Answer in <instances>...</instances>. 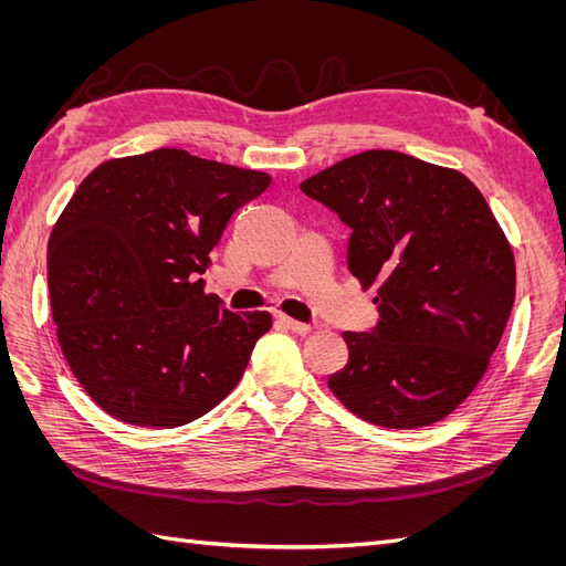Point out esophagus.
Listing matches in <instances>:
<instances>
[{"mask_svg": "<svg viewBox=\"0 0 566 566\" xmlns=\"http://www.w3.org/2000/svg\"><path fill=\"white\" fill-rule=\"evenodd\" d=\"M276 321L283 325V328L293 331V333H297V335H306V333H312V325H310V323L295 321V318H290V316H285V314H279V316H276Z\"/></svg>", "mask_w": 566, "mask_h": 566, "instance_id": "obj_1", "label": "esophagus"}]
</instances>
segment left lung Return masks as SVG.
Returning <instances> with one entry per match:
<instances>
[{"label": "left lung", "instance_id": "left-lung-1", "mask_svg": "<svg viewBox=\"0 0 566 566\" xmlns=\"http://www.w3.org/2000/svg\"><path fill=\"white\" fill-rule=\"evenodd\" d=\"M352 229L347 262L380 321L345 333L328 387L389 430L447 418L484 378L515 302V254L479 188L449 167L366 150L304 179Z\"/></svg>", "mask_w": 566, "mask_h": 566}]
</instances>
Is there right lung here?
Here are the masks:
<instances>
[{
  "instance_id": "add662e5",
  "label": "right lung",
  "mask_w": 566,
  "mask_h": 566,
  "mask_svg": "<svg viewBox=\"0 0 566 566\" xmlns=\"http://www.w3.org/2000/svg\"><path fill=\"white\" fill-rule=\"evenodd\" d=\"M269 184L156 148L101 163L77 186L46 248L51 316L67 366L108 416L179 427L243 378L271 314L224 310L200 273L231 214Z\"/></svg>"
}]
</instances>
